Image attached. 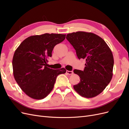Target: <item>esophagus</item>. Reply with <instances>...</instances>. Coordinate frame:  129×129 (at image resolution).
Returning a JSON list of instances; mask_svg holds the SVG:
<instances>
[{
    "mask_svg": "<svg viewBox=\"0 0 129 129\" xmlns=\"http://www.w3.org/2000/svg\"><path fill=\"white\" fill-rule=\"evenodd\" d=\"M66 73L68 74V75H72L73 74V71H66Z\"/></svg>",
    "mask_w": 129,
    "mask_h": 129,
    "instance_id": "esophagus-1",
    "label": "esophagus"
}]
</instances>
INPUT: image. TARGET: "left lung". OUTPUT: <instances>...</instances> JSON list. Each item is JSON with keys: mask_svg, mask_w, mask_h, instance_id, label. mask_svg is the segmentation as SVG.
<instances>
[{"mask_svg": "<svg viewBox=\"0 0 129 129\" xmlns=\"http://www.w3.org/2000/svg\"><path fill=\"white\" fill-rule=\"evenodd\" d=\"M66 39L76 50L77 57L85 58L84 71L75 69L80 82L74 89L81 96L92 98L102 92L112 77L114 57L111 49L102 38L85 32H73Z\"/></svg>", "mask_w": 129, "mask_h": 129, "instance_id": "1", "label": "left lung"}]
</instances>
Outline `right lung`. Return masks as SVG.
<instances>
[{
  "instance_id": "add662e5",
  "label": "right lung",
  "mask_w": 129,
  "mask_h": 129,
  "mask_svg": "<svg viewBox=\"0 0 129 129\" xmlns=\"http://www.w3.org/2000/svg\"><path fill=\"white\" fill-rule=\"evenodd\" d=\"M65 38L66 34H61L32 36L15 50L12 60L14 79L30 98L44 99L53 90L57 76L66 72L64 68L54 70L47 64L54 47Z\"/></svg>"
}]
</instances>
